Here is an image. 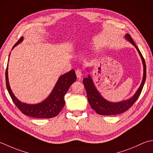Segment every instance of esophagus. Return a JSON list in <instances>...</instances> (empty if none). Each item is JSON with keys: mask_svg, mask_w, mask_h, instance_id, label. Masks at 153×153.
<instances>
[{"mask_svg": "<svg viewBox=\"0 0 153 153\" xmlns=\"http://www.w3.org/2000/svg\"><path fill=\"white\" fill-rule=\"evenodd\" d=\"M76 74L77 77L78 78V79H81V77H82V71H81L80 70H77L76 71Z\"/></svg>", "mask_w": 153, "mask_h": 153, "instance_id": "1", "label": "esophagus"}]
</instances>
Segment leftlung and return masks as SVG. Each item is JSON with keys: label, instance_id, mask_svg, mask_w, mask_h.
I'll list each match as a JSON object with an SVG mask.
<instances>
[{"label": "left lung", "instance_id": "1", "mask_svg": "<svg viewBox=\"0 0 153 153\" xmlns=\"http://www.w3.org/2000/svg\"><path fill=\"white\" fill-rule=\"evenodd\" d=\"M126 40L129 42L135 47L137 50L138 51L140 58L142 59L143 65V77L142 82L140 83L139 89H137L132 97L128 100L125 101H121L119 102H111V101H107L105 99L103 98L100 92L95 86L94 82L93 81L91 76L88 74V77H85L83 79V85L85 86V90L87 92V97L90 105L91 108L95 111L97 114L101 115H118L120 113L126 111L130 107L133 105L134 102L137 101V99L139 97L140 93L142 91L143 86L145 84V82L146 79V64L145 59L139 50L138 47L137 46L135 43L134 42L132 38L131 37L129 34H127L125 36ZM89 71V70H88Z\"/></svg>", "mask_w": 153, "mask_h": 153}]
</instances>
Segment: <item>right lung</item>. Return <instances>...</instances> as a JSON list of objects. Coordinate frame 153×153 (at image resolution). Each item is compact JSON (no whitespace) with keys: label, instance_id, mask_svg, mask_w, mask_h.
Listing matches in <instances>:
<instances>
[{"label":"right lung","instance_id":"add662e5","mask_svg":"<svg viewBox=\"0 0 153 153\" xmlns=\"http://www.w3.org/2000/svg\"><path fill=\"white\" fill-rule=\"evenodd\" d=\"M24 38L21 37L20 40L14 44L12 50L18 44L22 42ZM8 65L6 70V85L13 102L23 114L35 118L44 119L54 117L59 114L65 105L64 96L65 94L68 91L71 85L76 82L77 79L76 73L74 70H71L59 76L52 92L44 101L37 104H28L21 102L15 97L12 91L8 82Z\"/></svg>","mask_w":153,"mask_h":153}]
</instances>
